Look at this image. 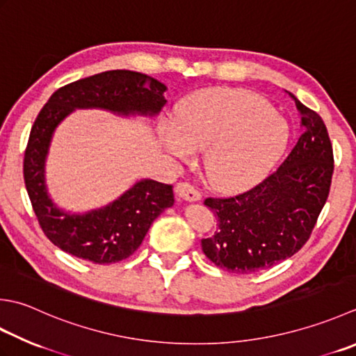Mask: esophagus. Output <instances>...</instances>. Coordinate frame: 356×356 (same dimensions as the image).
I'll list each match as a JSON object with an SVG mask.
<instances>
[{"label": "esophagus", "instance_id": "esophagus-1", "mask_svg": "<svg viewBox=\"0 0 356 356\" xmlns=\"http://www.w3.org/2000/svg\"><path fill=\"white\" fill-rule=\"evenodd\" d=\"M174 191H176L180 199L188 202H196L200 199V193L190 182H179L176 188H174Z\"/></svg>", "mask_w": 356, "mask_h": 356}]
</instances>
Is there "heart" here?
Instances as JSON below:
<instances>
[{
  "label": "heart",
  "instance_id": "b5f03b06",
  "mask_svg": "<svg viewBox=\"0 0 356 356\" xmlns=\"http://www.w3.org/2000/svg\"><path fill=\"white\" fill-rule=\"evenodd\" d=\"M163 143L174 156L191 159L205 149L210 182L241 190L266 174L285 148L287 124L270 104L248 90L208 89L186 99L177 120H163Z\"/></svg>",
  "mask_w": 356,
  "mask_h": 356
}]
</instances>
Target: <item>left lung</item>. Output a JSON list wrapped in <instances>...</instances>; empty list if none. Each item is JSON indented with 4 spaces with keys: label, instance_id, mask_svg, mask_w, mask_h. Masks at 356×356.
<instances>
[{
    "label": "left lung",
    "instance_id": "1",
    "mask_svg": "<svg viewBox=\"0 0 356 356\" xmlns=\"http://www.w3.org/2000/svg\"><path fill=\"white\" fill-rule=\"evenodd\" d=\"M287 94L301 113L302 134L280 168L236 196L204 200L218 229L202 239V250L232 273H256L298 253L329 197L335 168L329 132L315 111Z\"/></svg>",
    "mask_w": 356,
    "mask_h": 356
}]
</instances>
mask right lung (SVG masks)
<instances>
[{"label": "right lung", "instance_id": "right-lung-1", "mask_svg": "<svg viewBox=\"0 0 356 356\" xmlns=\"http://www.w3.org/2000/svg\"><path fill=\"white\" fill-rule=\"evenodd\" d=\"M165 89L145 74L106 71L57 89L35 118L24 151V184L41 229L63 252L100 266L127 259L140 247L152 222L174 205V194L172 185L146 179L100 210L81 216L58 210L44 185V160L54 129L75 108L154 115L166 103Z\"/></svg>", "mask_w": 356, "mask_h": 356}]
</instances>
